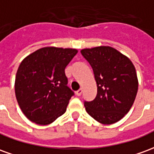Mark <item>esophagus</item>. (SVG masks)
Segmentation results:
<instances>
[{"label":"esophagus","mask_w":154,"mask_h":154,"mask_svg":"<svg viewBox=\"0 0 154 154\" xmlns=\"http://www.w3.org/2000/svg\"><path fill=\"white\" fill-rule=\"evenodd\" d=\"M82 91H83V90H82V88H80L79 90L76 91V95H77V97H79V96H81V95H82Z\"/></svg>","instance_id":"1"}]
</instances>
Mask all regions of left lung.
Returning <instances> with one entry per match:
<instances>
[{
    "mask_svg": "<svg viewBox=\"0 0 154 154\" xmlns=\"http://www.w3.org/2000/svg\"><path fill=\"white\" fill-rule=\"evenodd\" d=\"M81 53L92 67L97 86L95 100L84 103L87 112L103 125L118 122L135 100L139 87L135 67L129 57L110 46L83 48Z\"/></svg>",
    "mask_w": 154,
    "mask_h": 154,
    "instance_id": "1",
    "label": "left lung"
}]
</instances>
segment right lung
Masks as SVG:
<instances>
[{"label":"right lung","instance_id":"obj_1","mask_svg":"<svg viewBox=\"0 0 154 154\" xmlns=\"http://www.w3.org/2000/svg\"><path fill=\"white\" fill-rule=\"evenodd\" d=\"M77 52L44 47L23 59L15 76V92L20 108L30 121L47 125L66 112L73 91L67 86L64 70Z\"/></svg>","mask_w":154,"mask_h":154}]
</instances>
